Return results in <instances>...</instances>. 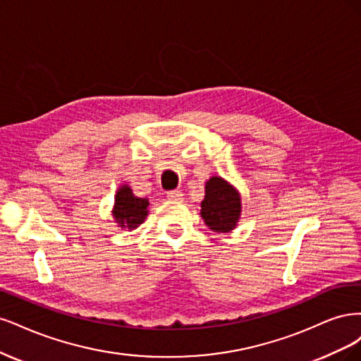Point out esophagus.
<instances>
[{
  "label": "esophagus",
  "mask_w": 361,
  "mask_h": 361,
  "mask_svg": "<svg viewBox=\"0 0 361 361\" xmlns=\"http://www.w3.org/2000/svg\"><path fill=\"white\" fill-rule=\"evenodd\" d=\"M166 196H168V200H171V201H181L183 200V192L181 190H169L166 193Z\"/></svg>",
  "instance_id": "34e87169"
}]
</instances>
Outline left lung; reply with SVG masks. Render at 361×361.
Returning <instances> with one entry per match:
<instances>
[{
  "label": "left lung",
  "instance_id": "obj_1",
  "mask_svg": "<svg viewBox=\"0 0 361 361\" xmlns=\"http://www.w3.org/2000/svg\"><path fill=\"white\" fill-rule=\"evenodd\" d=\"M241 212L238 193L219 177L207 181L205 197L201 202L204 222L216 232H228L235 228Z\"/></svg>",
  "mask_w": 361,
  "mask_h": 361
}]
</instances>
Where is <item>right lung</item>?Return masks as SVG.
Instances as JSON below:
<instances>
[{
    "mask_svg": "<svg viewBox=\"0 0 361 361\" xmlns=\"http://www.w3.org/2000/svg\"><path fill=\"white\" fill-rule=\"evenodd\" d=\"M148 200L145 197H136L132 190L124 185L115 196L114 217L121 228L135 229L139 224L144 222L148 210Z\"/></svg>",
    "mask_w": 361,
    "mask_h": 361,
    "instance_id": "obj_1",
    "label": "right lung"
}]
</instances>
